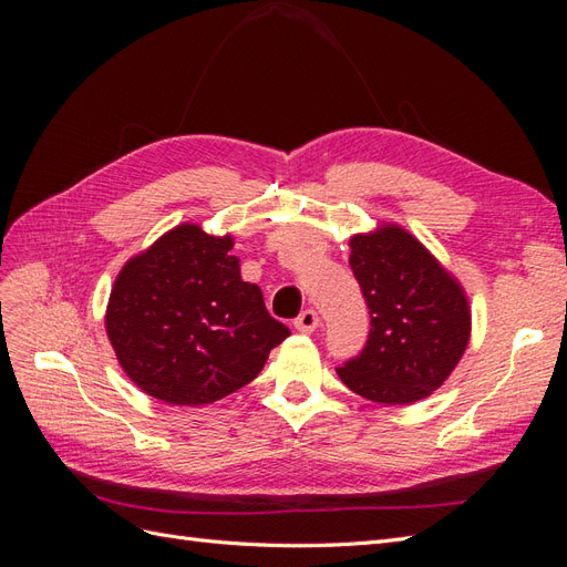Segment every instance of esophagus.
Masks as SVG:
<instances>
[{
    "instance_id": "esophagus-1",
    "label": "esophagus",
    "mask_w": 567,
    "mask_h": 567,
    "mask_svg": "<svg viewBox=\"0 0 567 567\" xmlns=\"http://www.w3.org/2000/svg\"><path fill=\"white\" fill-rule=\"evenodd\" d=\"M317 326H319V317H317L315 310H305V312H300L298 319H296V329H298L300 333H312V331L317 329Z\"/></svg>"
}]
</instances>
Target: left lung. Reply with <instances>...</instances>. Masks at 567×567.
<instances>
[{"label": "left lung", "instance_id": "8db88e82", "mask_svg": "<svg viewBox=\"0 0 567 567\" xmlns=\"http://www.w3.org/2000/svg\"><path fill=\"white\" fill-rule=\"evenodd\" d=\"M350 267L371 315L364 350L338 367L352 392L381 404H411L437 390L471 338L461 284L398 225L350 238Z\"/></svg>", "mask_w": 567, "mask_h": 567}]
</instances>
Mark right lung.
I'll list each match as a JSON object with an SVG mask.
<instances>
[{"mask_svg": "<svg viewBox=\"0 0 567 567\" xmlns=\"http://www.w3.org/2000/svg\"><path fill=\"white\" fill-rule=\"evenodd\" d=\"M231 236L179 225L113 284L106 333L132 383L175 406L217 402L262 371L290 331L241 279Z\"/></svg>", "mask_w": 567, "mask_h": 567, "instance_id": "obj_1", "label": "right lung"}]
</instances>
